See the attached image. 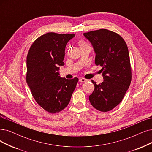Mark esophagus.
<instances>
[{"label":"esophagus","instance_id":"obj_1","mask_svg":"<svg viewBox=\"0 0 152 152\" xmlns=\"http://www.w3.org/2000/svg\"><path fill=\"white\" fill-rule=\"evenodd\" d=\"M87 81H88V80L86 79V78H79V82H86Z\"/></svg>","mask_w":152,"mask_h":152}]
</instances>
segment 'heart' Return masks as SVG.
I'll use <instances>...</instances> for the list:
<instances>
[{"instance_id":"heart-1","label":"heart","mask_w":152,"mask_h":152,"mask_svg":"<svg viewBox=\"0 0 152 152\" xmlns=\"http://www.w3.org/2000/svg\"><path fill=\"white\" fill-rule=\"evenodd\" d=\"M78 44H79L80 47H82V46H84V45H87V44L86 43V42H84L83 41H82V40L79 42V43H78Z\"/></svg>"}]
</instances>
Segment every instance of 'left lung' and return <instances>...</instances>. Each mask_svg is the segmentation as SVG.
<instances>
[{"label": "left lung", "mask_w": 152, "mask_h": 152, "mask_svg": "<svg viewBox=\"0 0 152 152\" xmlns=\"http://www.w3.org/2000/svg\"><path fill=\"white\" fill-rule=\"evenodd\" d=\"M95 53V64L102 66L104 82L96 84L89 96L92 105L101 112L112 110L122 102L132 80L128 47L117 33L100 29L84 33Z\"/></svg>", "instance_id": "obj_1"}]
</instances>
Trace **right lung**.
I'll list each match as a JSON object with an SVG mask.
<instances>
[{"mask_svg": "<svg viewBox=\"0 0 152 152\" xmlns=\"http://www.w3.org/2000/svg\"><path fill=\"white\" fill-rule=\"evenodd\" d=\"M74 34L47 33L30 47L27 57V82L37 104L48 112L62 111L68 105L78 81L59 76L66 44Z\"/></svg>", "mask_w": 152, "mask_h": 152, "instance_id": "1", "label": "right lung"}]
</instances>
